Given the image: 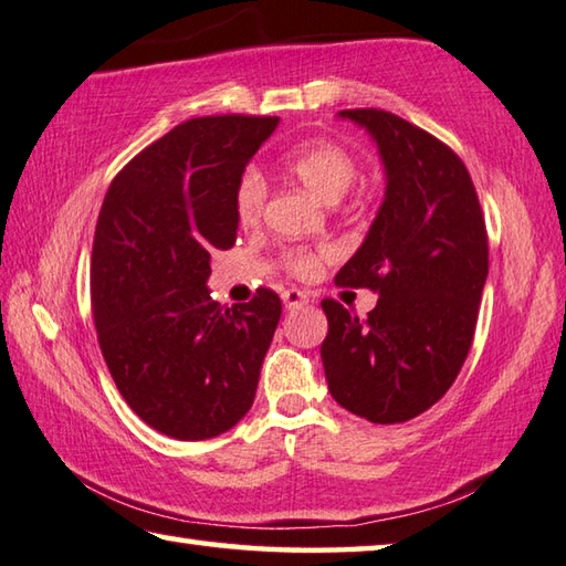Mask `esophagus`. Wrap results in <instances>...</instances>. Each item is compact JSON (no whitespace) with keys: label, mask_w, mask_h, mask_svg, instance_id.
I'll return each instance as SVG.
<instances>
[{"label":"esophagus","mask_w":566,"mask_h":566,"mask_svg":"<svg viewBox=\"0 0 566 566\" xmlns=\"http://www.w3.org/2000/svg\"><path fill=\"white\" fill-rule=\"evenodd\" d=\"M282 302L286 308L304 306V304H308V294L302 290H286V292H282Z\"/></svg>","instance_id":"esophagus-1"}]
</instances>
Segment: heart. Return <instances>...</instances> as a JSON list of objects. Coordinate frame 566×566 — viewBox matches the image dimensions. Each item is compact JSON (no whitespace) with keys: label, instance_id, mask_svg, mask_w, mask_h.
<instances>
[{"label":"heart","instance_id":"heart-1","mask_svg":"<svg viewBox=\"0 0 566 566\" xmlns=\"http://www.w3.org/2000/svg\"><path fill=\"white\" fill-rule=\"evenodd\" d=\"M282 169L316 193L321 201L336 203L348 193L358 176V161L350 149L331 139H306L296 144L282 157ZM264 203H268V184L258 171H245L235 186V216L242 228L260 226ZM334 258L328 245L290 248L282 252V264L294 276H314Z\"/></svg>","mask_w":566,"mask_h":566}]
</instances>
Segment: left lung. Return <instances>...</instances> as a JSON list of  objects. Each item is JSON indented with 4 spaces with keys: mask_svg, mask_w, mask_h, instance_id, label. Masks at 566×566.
Returning a JSON list of instances; mask_svg holds the SVG:
<instances>
[{
    "mask_svg": "<svg viewBox=\"0 0 566 566\" xmlns=\"http://www.w3.org/2000/svg\"><path fill=\"white\" fill-rule=\"evenodd\" d=\"M378 142L385 201L338 286H368L365 318L324 298L321 343L328 390L373 424H400L437 405L457 380L475 334L489 232L467 164L449 144L378 107L343 109Z\"/></svg>",
    "mask_w": 566,
    "mask_h": 566,
    "instance_id": "left-lung-1",
    "label": "left lung"
}]
</instances>
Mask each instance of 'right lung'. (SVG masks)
<instances>
[{
    "mask_svg": "<svg viewBox=\"0 0 566 566\" xmlns=\"http://www.w3.org/2000/svg\"><path fill=\"white\" fill-rule=\"evenodd\" d=\"M280 117H193L142 149L99 208L91 254L97 343L142 422L181 441L235 427L252 407L282 302L210 298V252L235 242V186Z\"/></svg>",
    "mask_w": 566,
    "mask_h": 566,
    "instance_id": "obj_1",
    "label": "right lung"
}]
</instances>
